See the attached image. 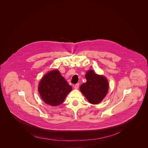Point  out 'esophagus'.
Returning a JSON list of instances; mask_svg holds the SVG:
<instances>
[{
	"label": "esophagus",
	"instance_id": "obj_1",
	"mask_svg": "<svg viewBox=\"0 0 148 148\" xmlns=\"http://www.w3.org/2000/svg\"><path fill=\"white\" fill-rule=\"evenodd\" d=\"M79 83L76 84L74 86V88H75V89H78V87H79Z\"/></svg>",
	"mask_w": 148,
	"mask_h": 148
}]
</instances>
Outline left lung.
<instances>
[{
  "label": "left lung",
  "mask_w": 148,
  "mask_h": 148,
  "mask_svg": "<svg viewBox=\"0 0 148 148\" xmlns=\"http://www.w3.org/2000/svg\"><path fill=\"white\" fill-rule=\"evenodd\" d=\"M87 82L81 84V92L90 103L97 104L106 96L108 91V82L103 75L97 74L94 70H89L86 74Z\"/></svg>",
  "instance_id": "obj_1"
}]
</instances>
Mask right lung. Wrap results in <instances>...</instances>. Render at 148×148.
Returning a JSON list of instances; mask_svg holds the SVG:
<instances>
[{
  "label": "right lung",
  "mask_w": 148,
  "mask_h": 148,
  "mask_svg": "<svg viewBox=\"0 0 148 148\" xmlns=\"http://www.w3.org/2000/svg\"><path fill=\"white\" fill-rule=\"evenodd\" d=\"M71 90V86L58 70H54L45 75L38 87L42 99L51 106H57L62 103Z\"/></svg>",
  "instance_id": "1"
}]
</instances>
